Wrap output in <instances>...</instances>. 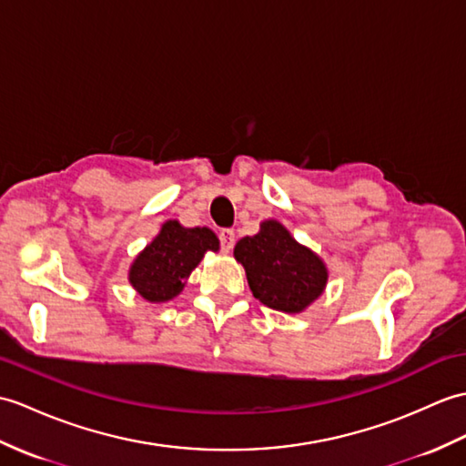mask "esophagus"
Listing matches in <instances>:
<instances>
[{
    "label": "esophagus",
    "mask_w": 466,
    "mask_h": 466,
    "mask_svg": "<svg viewBox=\"0 0 466 466\" xmlns=\"http://www.w3.org/2000/svg\"><path fill=\"white\" fill-rule=\"evenodd\" d=\"M234 242H236V234H234V230H222L220 232V248H222V252L224 254H228L232 248H234Z\"/></svg>",
    "instance_id": "obj_1"
}]
</instances>
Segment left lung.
Instances as JSON below:
<instances>
[{
	"label": "left lung",
	"instance_id": "8db88e82",
	"mask_svg": "<svg viewBox=\"0 0 466 466\" xmlns=\"http://www.w3.org/2000/svg\"><path fill=\"white\" fill-rule=\"evenodd\" d=\"M234 258L244 266L254 298L284 313L304 311L328 284L323 259L296 242L278 220H266L256 236L242 238Z\"/></svg>",
	"mask_w": 466,
	"mask_h": 466
}]
</instances>
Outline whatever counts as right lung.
<instances>
[{
  "instance_id": "1",
  "label": "right lung",
  "mask_w": 466,
  "mask_h": 466,
  "mask_svg": "<svg viewBox=\"0 0 466 466\" xmlns=\"http://www.w3.org/2000/svg\"><path fill=\"white\" fill-rule=\"evenodd\" d=\"M218 248L210 228H184L178 220H167L155 240L135 258L128 282L147 301H168L180 294L204 254L218 252Z\"/></svg>"
}]
</instances>
